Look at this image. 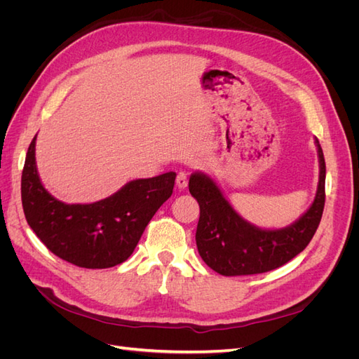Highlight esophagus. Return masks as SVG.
Here are the masks:
<instances>
[{
  "label": "esophagus",
  "instance_id": "esophagus-1",
  "mask_svg": "<svg viewBox=\"0 0 359 359\" xmlns=\"http://www.w3.org/2000/svg\"><path fill=\"white\" fill-rule=\"evenodd\" d=\"M187 184H189V178H187V173L186 172H178V175H177V187L180 189V190H184L187 187Z\"/></svg>",
  "mask_w": 359,
  "mask_h": 359
}]
</instances>
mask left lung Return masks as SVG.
Listing matches in <instances>:
<instances>
[{
	"instance_id": "obj_1",
	"label": "left lung",
	"mask_w": 359,
	"mask_h": 359,
	"mask_svg": "<svg viewBox=\"0 0 359 359\" xmlns=\"http://www.w3.org/2000/svg\"><path fill=\"white\" fill-rule=\"evenodd\" d=\"M319 157V182L310 208L281 229H262L238 214L217 182L203 172H193L189 190L198 201L201 217L196 245L203 262L222 276H250L276 269L309 245L325 206V158L314 137Z\"/></svg>"
}]
</instances>
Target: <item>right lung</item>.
<instances>
[{"instance_id": "add662e5", "label": "right lung", "mask_w": 359, "mask_h": 359, "mask_svg": "<svg viewBox=\"0 0 359 359\" xmlns=\"http://www.w3.org/2000/svg\"><path fill=\"white\" fill-rule=\"evenodd\" d=\"M36 139L22 170L25 219L50 252L90 269L123 264L136 248L147 224L172 194L175 172L128 181L112 196L93 203H66L43 187L36 165Z\"/></svg>"}]
</instances>
